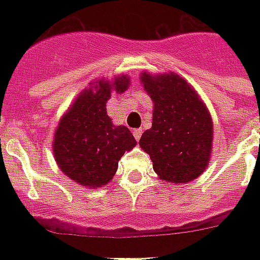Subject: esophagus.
<instances>
[{"mask_svg":"<svg viewBox=\"0 0 260 260\" xmlns=\"http://www.w3.org/2000/svg\"><path fill=\"white\" fill-rule=\"evenodd\" d=\"M134 136L136 140H140V136H142V129H134Z\"/></svg>","mask_w":260,"mask_h":260,"instance_id":"34e87169","label":"esophagus"}]
</instances>
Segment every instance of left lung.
<instances>
[{"mask_svg":"<svg viewBox=\"0 0 260 260\" xmlns=\"http://www.w3.org/2000/svg\"><path fill=\"white\" fill-rule=\"evenodd\" d=\"M143 86L154 101L152 126L140 138L160 179L185 183L196 179L209 163L213 140L210 114L193 87L177 74L151 77Z\"/></svg>","mask_w":260,"mask_h":260,"instance_id":"obj_1","label":"left lung"}]
</instances>
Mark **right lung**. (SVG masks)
Segmentation results:
<instances>
[{
	"mask_svg": "<svg viewBox=\"0 0 260 260\" xmlns=\"http://www.w3.org/2000/svg\"><path fill=\"white\" fill-rule=\"evenodd\" d=\"M126 75L114 82L100 79L79 94L59 122L54 139V156L60 170L82 186L106 185L117 171L118 160L136 146L134 135L124 125H113L106 113L112 90L128 89Z\"/></svg>",
	"mask_w": 260,
	"mask_h": 260,
	"instance_id": "1",
	"label": "right lung"
}]
</instances>
